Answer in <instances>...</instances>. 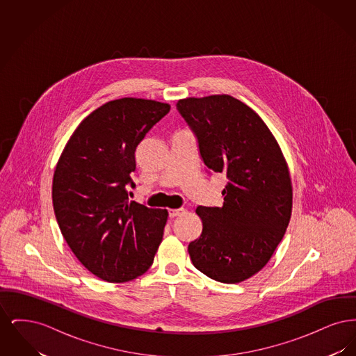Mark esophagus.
I'll return each instance as SVG.
<instances>
[{
  "mask_svg": "<svg viewBox=\"0 0 356 356\" xmlns=\"http://www.w3.org/2000/svg\"><path fill=\"white\" fill-rule=\"evenodd\" d=\"M184 212H186V209H184V208H177V209H168V213H170V219H173V218H177V216L183 215Z\"/></svg>",
  "mask_w": 356,
  "mask_h": 356,
  "instance_id": "obj_1",
  "label": "esophagus"
}]
</instances>
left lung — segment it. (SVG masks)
I'll list each match as a JSON object with an SVG mask.
<instances>
[{"label":"left lung","mask_w":356,"mask_h":356,"mask_svg":"<svg viewBox=\"0 0 356 356\" xmlns=\"http://www.w3.org/2000/svg\"><path fill=\"white\" fill-rule=\"evenodd\" d=\"M176 109L196 136L205 167L228 180L221 207L196 208L203 231L188 245L191 260L216 282L240 283L268 263L286 234L292 209L287 163L264 121L232 96L189 97Z\"/></svg>","instance_id":"left-lung-1"}]
</instances>
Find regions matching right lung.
<instances>
[{"label":"right lung","instance_id":"1","mask_svg":"<svg viewBox=\"0 0 356 356\" xmlns=\"http://www.w3.org/2000/svg\"><path fill=\"white\" fill-rule=\"evenodd\" d=\"M170 106L125 97L93 111L69 138L53 176L61 234L88 271L109 283L136 279L152 266L167 209L129 202L136 149Z\"/></svg>","mask_w":356,"mask_h":356}]
</instances>
